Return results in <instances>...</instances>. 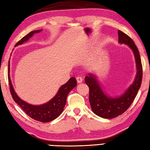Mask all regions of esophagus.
<instances>
[{"mask_svg": "<svg viewBox=\"0 0 150 150\" xmlns=\"http://www.w3.org/2000/svg\"><path fill=\"white\" fill-rule=\"evenodd\" d=\"M76 80H77V82L78 83H80L82 82L83 78H82V77H81V76H77V77H76Z\"/></svg>", "mask_w": 150, "mask_h": 150, "instance_id": "obj_1", "label": "esophagus"}]
</instances>
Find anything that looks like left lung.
Returning a JSON list of instances; mask_svg holds the SVG:
<instances>
[{"instance_id":"left-lung-1","label":"left lung","mask_w":150,"mask_h":150,"mask_svg":"<svg viewBox=\"0 0 150 150\" xmlns=\"http://www.w3.org/2000/svg\"><path fill=\"white\" fill-rule=\"evenodd\" d=\"M119 42L125 44L133 51L136 59L137 73L135 80L120 97H108L103 93L97 80L91 74L85 78V82L89 89V100L93 112L96 115L106 119H112L123 114L133 103L142 80V65L139 52L134 41L120 30H118Z\"/></svg>"}]
</instances>
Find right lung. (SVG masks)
Instances as JSON below:
<instances>
[{
	"instance_id": "right-lung-1",
	"label": "right lung",
	"mask_w": 150,
	"mask_h": 150,
	"mask_svg": "<svg viewBox=\"0 0 150 150\" xmlns=\"http://www.w3.org/2000/svg\"><path fill=\"white\" fill-rule=\"evenodd\" d=\"M40 30L31 31L26 36L23 37L20 40L17 42L15 46L20 45L29 40L34 34L39 33ZM10 61L8 62V78L9 82L10 91L14 101L21 107L22 110L31 118L40 122L47 123L55 120L59 117L63 111L64 107L67 103V98L70 91L77 85V81L74 77L69 79L67 82L62 86L59 91L52 100L40 106L31 105L25 103L19 98L14 91L12 84L10 78Z\"/></svg>"
}]
</instances>
